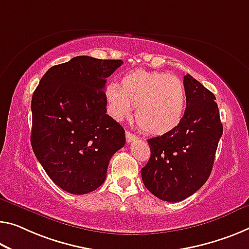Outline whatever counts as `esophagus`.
<instances>
[{"instance_id": "esophagus-1", "label": "esophagus", "mask_w": 249, "mask_h": 249, "mask_svg": "<svg viewBox=\"0 0 249 249\" xmlns=\"http://www.w3.org/2000/svg\"><path fill=\"white\" fill-rule=\"evenodd\" d=\"M125 139H127L128 142H132V141H135V140L138 139V137L136 135H133L132 132L125 131Z\"/></svg>"}]
</instances>
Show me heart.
Instances as JSON below:
<instances>
[{"instance_id":"heart-1","label":"heart","mask_w":249,"mask_h":249,"mask_svg":"<svg viewBox=\"0 0 249 249\" xmlns=\"http://www.w3.org/2000/svg\"><path fill=\"white\" fill-rule=\"evenodd\" d=\"M110 111L116 119L128 117L137 107L136 121L150 135H164L180 124L186 94L180 79L164 72L135 70L122 76L120 88H106Z\"/></svg>"}]
</instances>
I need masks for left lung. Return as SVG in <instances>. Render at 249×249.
I'll list each match as a JSON object with an SVG mask.
<instances>
[{
    "label": "left lung",
    "mask_w": 249,
    "mask_h": 249,
    "mask_svg": "<svg viewBox=\"0 0 249 249\" xmlns=\"http://www.w3.org/2000/svg\"><path fill=\"white\" fill-rule=\"evenodd\" d=\"M187 107L177 127L148 139L150 159L142 169L143 185L159 199H186L207 181L223 135L219 110L213 92L183 76Z\"/></svg>",
    "instance_id": "obj_1"
}]
</instances>
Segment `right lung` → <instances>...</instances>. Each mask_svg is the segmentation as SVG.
Listing matches in <instances>:
<instances>
[{"instance_id":"1","label":"right lung","mask_w":249,"mask_h":249,"mask_svg":"<svg viewBox=\"0 0 249 249\" xmlns=\"http://www.w3.org/2000/svg\"><path fill=\"white\" fill-rule=\"evenodd\" d=\"M124 63L80 55L50 68L32 95L31 144L52 181L73 195L106 180L124 146V130L107 114V78Z\"/></svg>"}]
</instances>
